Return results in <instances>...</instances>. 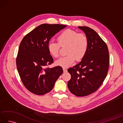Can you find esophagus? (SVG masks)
<instances>
[{
	"label": "esophagus",
	"mask_w": 123,
	"mask_h": 123,
	"mask_svg": "<svg viewBox=\"0 0 123 123\" xmlns=\"http://www.w3.org/2000/svg\"><path fill=\"white\" fill-rule=\"evenodd\" d=\"M63 72H67V69H66V68H63Z\"/></svg>",
	"instance_id": "34e87169"
}]
</instances>
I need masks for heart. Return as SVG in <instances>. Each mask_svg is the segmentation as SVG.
<instances>
[{
  "label": "heart",
  "mask_w": 123,
  "mask_h": 123,
  "mask_svg": "<svg viewBox=\"0 0 123 123\" xmlns=\"http://www.w3.org/2000/svg\"><path fill=\"white\" fill-rule=\"evenodd\" d=\"M57 39L58 43L49 42L48 44V50L52 56L57 57L61 46H68V55L56 60L55 64L57 66L67 68L74 63L76 58L77 60L82 59L87 53L88 40L84 34L68 29L60 34Z\"/></svg>",
  "instance_id": "b5f03b06"
}]
</instances>
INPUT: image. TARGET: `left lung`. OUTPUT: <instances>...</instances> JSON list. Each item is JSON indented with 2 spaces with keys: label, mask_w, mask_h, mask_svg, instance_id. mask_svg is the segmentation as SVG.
<instances>
[{
  "label": "left lung",
  "mask_w": 123,
  "mask_h": 123,
  "mask_svg": "<svg viewBox=\"0 0 123 123\" xmlns=\"http://www.w3.org/2000/svg\"><path fill=\"white\" fill-rule=\"evenodd\" d=\"M88 40V48L81 61L68 70L71 79L68 87L72 93L84 97L100 87L107 74L109 55L106 43L96 31L87 26H79Z\"/></svg>",
  "instance_id": "left-lung-1"
}]
</instances>
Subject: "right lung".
Here are the masks:
<instances>
[{
	"label": "right lung",
	"mask_w": 123,
	"mask_h": 123,
	"mask_svg": "<svg viewBox=\"0 0 123 123\" xmlns=\"http://www.w3.org/2000/svg\"><path fill=\"white\" fill-rule=\"evenodd\" d=\"M67 26L43 24L26 35L20 43L16 57L18 74L30 92L43 95L52 90L63 73L60 66L47 67L53 63L48 46L52 37Z\"/></svg>",
	"instance_id": "obj_1"
}]
</instances>
